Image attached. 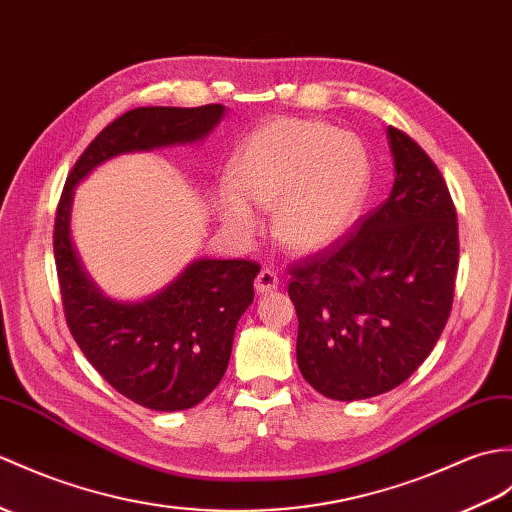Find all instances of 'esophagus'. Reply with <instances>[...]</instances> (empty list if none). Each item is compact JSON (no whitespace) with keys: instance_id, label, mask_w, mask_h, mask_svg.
I'll list each match as a JSON object with an SVG mask.
<instances>
[{"instance_id":"34e87169","label":"esophagus","mask_w":512,"mask_h":512,"mask_svg":"<svg viewBox=\"0 0 512 512\" xmlns=\"http://www.w3.org/2000/svg\"><path fill=\"white\" fill-rule=\"evenodd\" d=\"M279 288V277H277V272L275 270H268V268H264L257 275V279H255V290L259 292V294H268V292H272V290H277Z\"/></svg>"}]
</instances>
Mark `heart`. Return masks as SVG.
I'll return each instance as SVG.
<instances>
[{
  "label": "heart",
  "instance_id": "heart-1",
  "mask_svg": "<svg viewBox=\"0 0 512 512\" xmlns=\"http://www.w3.org/2000/svg\"><path fill=\"white\" fill-rule=\"evenodd\" d=\"M364 141L327 122L279 117L253 130L227 168L229 185L211 207L233 235H253V207L275 209L277 240L294 253H316L351 229L371 187Z\"/></svg>",
  "mask_w": 512,
  "mask_h": 512
}]
</instances>
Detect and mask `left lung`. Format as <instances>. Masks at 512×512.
<instances>
[{
  "label": "left lung",
  "instance_id": "8db88e82",
  "mask_svg": "<svg viewBox=\"0 0 512 512\" xmlns=\"http://www.w3.org/2000/svg\"><path fill=\"white\" fill-rule=\"evenodd\" d=\"M390 196L331 251L292 268L296 362L336 401L384 395L417 371L451 312L458 222L432 159L395 126Z\"/></svg>",
  "mask_w": 512,
  "mask_h": 512
}]
</instances>
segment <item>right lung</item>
Listing matches in <instances>:
<instances>
[{
	"instance_id": "right-lung-1",
	"label": "right lung",
	"mask_w": 512,
	"mask_h": 512,
	"mask_svg": "<svg viewBox=\"0 0 512 512\" xmlns=\"http://www.w3.org/2000/svg\"><path fill=\"white\" fill-rule=\"evenodd\" d=\"M224 115L222 104L141 106L124 113L82 152L56 211L54 257L71 336L106 382L150 410L194 408L220 384L237 320L253 303L259 266L198 257L159 292L117 301L89 277L71 240L76 187L120 154L200 144Z\"/></svg>"
}]
</instances>
